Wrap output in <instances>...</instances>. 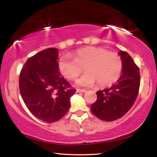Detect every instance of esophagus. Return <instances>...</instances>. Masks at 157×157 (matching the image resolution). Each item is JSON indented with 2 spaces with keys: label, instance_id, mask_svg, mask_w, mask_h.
I'll use <instances>...</instances> for the list:
<instances>
[{
  "label": "esophagus",
  "instance_id": "1",
  "mask_svg": "<svg viewBox=\"0 0 157 157\" xmlns=\"http://www.w3.org/2000/svg\"><path fill=\"white\" fill-rule=\"evenodd\" d=\"M86 89H77V93H84V92H86Z\"/></svg>",
  "mask_w": 157,
  "mask_h": 157
}]
</instances>
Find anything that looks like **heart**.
Returning <instances> with one entry per match:
<instances>
[{
  "mask_svg": "<svg viewBox=\"0 0 157 157\" xmlns=\"http://www.w3.org/2000/svg\"><path fill=\"white\" fill-rule=\"evenodd\" d=\"M87 72L77 80L78 86L88 87L97 82L100 87H107L117 81L121 75L122 61L117 53L103 48L87 46L73 54V58L64 55L58 62V68L65 78L72 80L83 71Z\"/></svg>",
  "mask_w": 157,
  "mask_h": 157,
  "instance_id": "1",
  "label": "heart"
}]
</instances>
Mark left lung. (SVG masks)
Returning a JSON list of instances; mask_svg holds the SVG:
<instances>
[{"label":"left lung","instance_id":"8db88e82","mask_svg":"<svg viewBox=\"0 0 157 157\" xmlns=\"http://www.w3.org/2000/svg\"><path fill=\"white\" fill-rule=\"evenodd\" d=\"M122 75L109 89L97 92V100L91 105L94 115L104 121H113L123 117L134 105L140 85L139 67L128 53L120 51Z\"/></svg>","mask_w":157,"mask_h":157}]
</instances>
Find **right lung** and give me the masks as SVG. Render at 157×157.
I'll list each match as a JSON object with an SVG mask.
<instances>
[{"label":"right lung","instance_id":"obj_1","mask_svg":"<svg viewBox=\"0 0 157 157\" xmlns=\"http://www.w3.org/2000/svg\"><path fill=\"white\" fill-rule=\"evenodd\" d=\"M58 50L48 48L29 57L19 77L21 95L34 116L46 122H54L66 115L70 97L76 90L60 75Z\"/></svg>","mask_w":157,"mask_h":157}]
</instances>
